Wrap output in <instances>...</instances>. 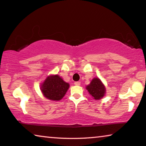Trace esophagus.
I'll use <instances>...</instances> for the list:
<instances>
[{
  "label": "esophagus",
  "instance_id": "esophagus-1",
  "mask_svg": "<svg viewBox=\"0 0 146 146\" xmlns=\"http://www.w3.org/2000/svg\"><path fill=\"white\" fill-rule=\"evenodd\" d=\"M74 84H75V86H80L81 83H80V82H79V81H78V82H75Z\"/></svg>",
  "mask_w": 146,
  "mask_h": 146
}]
</instances>
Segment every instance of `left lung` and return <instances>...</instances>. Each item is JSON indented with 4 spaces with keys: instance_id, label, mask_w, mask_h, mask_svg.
Returning a JSON list of instances; mask_svg holds the SVG:
<instances>
[{
    "instance_id": "8db88e82",
    "label": "left lung",
    "mask_w": 146,
    "mask_h": 146,
    "mask_svg": "<svg viewBox=\"0 0 146 146\" xmlns=\"http://www.w3.org/2000/svg\"><path fill=\"white\" fill-rule=\"evenodd\" d=\"M86 90L95 100L101 99L106 93V88L98 78H95L86 86Z\"/></svg>"
}]
</instances>
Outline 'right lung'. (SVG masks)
I'll list each match as a JSON object with an SVG mask.
<instances>
[{"instance_id": "1", "label": "right lung", "mask_w": 146, "mask_h": 146, "mask_svg": "<svg viewBox=\"0 0 146 146\" xmlns=\"http://www.w3.org/2000/svg\"><path fill=\"white\" fill-rule=\"evenodd\" d=\"M70 84L64 82L58 75L48 76L41 85L40 90L44 97L51 100L58 101L64 97Z\"/></svg>"}]
</instances>
